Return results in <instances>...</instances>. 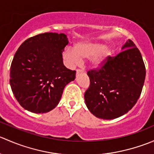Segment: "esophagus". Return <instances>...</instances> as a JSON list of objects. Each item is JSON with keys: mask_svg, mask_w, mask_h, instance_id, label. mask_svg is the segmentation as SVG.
<instances>
[{"mask_svg": "<svg viewBox=\"0 0 154 154\" xmlns=\"http://www.w3.org/2000/svg\"><path fill=\"white\" fill-rule=\"evenodd\" d=\"M76 74H77V76L79 74H84V71L83 69H77V71H76Z\"/></svg>", "mask_w": 154, "mask_h": 154, "instance_id": "1", "label": "esophagus"}]
</instances>
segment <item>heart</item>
<instances>
[{
	"label": "heart",
	"instance_id": "b5f03b06",
	"mask_svg": "<svg viewBox=\"0 0 154 154\" xmlns=\"http://www.w3.org/2000/svg\"><path fill=\"white\" fill-rule=\"evenodd\" d=\"M113 54L112 48L104 42H78L74 45V50L67 49L63 53V58L69 66L78 64L80 60L92 58L90 65L94 68H100L108 62Z\"/></svg>",
	"mask_w": 154,
	"mask_h": 154
}]
</instances>
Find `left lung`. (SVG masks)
I'll return each mask as SVG.
<instances>
[{
    "instance_id": "8db88e82",
    "label": "left lung",
    "mask_w": 154,
    "mask_h": 154,
    "mask_svg": "<svg viewBox=\"0 0 154 154\" xmlns=\"http://www.w3.org/2000/svg\"><path fill=\"white\" fill-rule=\"evenodd\" d=\"M122 50L100 70L87 73L90 86L85 92V102L99 119L111 120L128 112L143 88L146 70L140 51L130 39Z\"/></svg>"
}]
</instances>
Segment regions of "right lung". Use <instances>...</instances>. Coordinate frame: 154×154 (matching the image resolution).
I'll return each instance as SVG.
<instances>
[{"label":"right lung","mask_w":154,"mask_h":154,"mask_svg":"<svg viewBox=\"0 0 154 154\" xmlns=\"http://www.w3.org/2000/svg\"><path fill=\"white\" fill-rule=\"evenodd\" d=\"M68 43L64 33L45 32L18 48L10 67L12 91L21 106L33 113L48 112L60 103L63 90L75 79V71L63 64Z\"/></svg>","instance_id":"1"}]
</instances>
